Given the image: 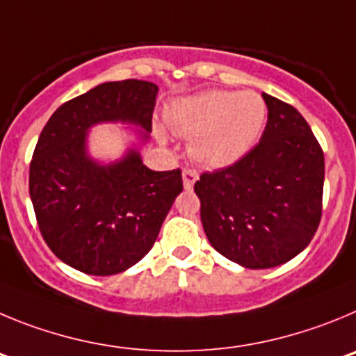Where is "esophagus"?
Listing matches in <instances>:
<instances>
[{
	"label": "esophagus",
	"instance_id": "esophagus-1",
	"mask_svg": "<svg viewBox=\"0 0 356 356\" xmlns=\"http://www.w3.org/2000/svg\"><path fill=\"white\" fill-rule=\"evenodd\" d=\"M197 179H198V174L195 170L182 172V184H184L186 190H191L195 182H197Z\"/></svg>",
	"mask_w": 356,
	"mask_h": 356
}]
</instances>
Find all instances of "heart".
Returning a JSON list of instances; mask_svg holds the SVG:
<instances>
[{
	"mask_svg": "<svg viewBox=\"0 0 356 356\" xmlns=\"http://www.w3.org/2000/svg\"><path fill=\"white\" fill-rule=\"evenodd\" d=\"M268 106L254 90H206L175 99L165 110V126L191 138L190 154L200 165L223 168L239 161L264 129ZM159 138L165 140L163 133Z\"/></svg>",
	"mask_w": 356,
	"mask_h": 356,
	"instance_id": "obj_1",
	"label": "heart"
}]
</instances>
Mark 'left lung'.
<instances>
[{"label": "left lung", "instance_id": "obj_1", "mask_svg": "<svg viewBox=\"0 0 356 356\" xmlns=\"http://www.w3.org/2000/svg\"><path fill=\"white\" fill-rule=\"evenodd\" d=\"M261 142L229 168L195 182L200 220L216 252L248 270H268L307 248L321 220L325 156L296 108L262 94Z\"/></svg>", "mask_w": 356, "mask_h": 356}]
</instances>
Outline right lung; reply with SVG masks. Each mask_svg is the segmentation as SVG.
I'll use <instances>...</instances> for the list:
<instances>
[{"label": "right lung", "mask_w": 356, "mask_h": 356, "mask_svg": "<svg viewBox=\"0 0 356 356\" xmlns=\"http://www.w3.org/2000/svg\"><path fill=\"white\" fill-rule=\"evenodd\" d=\"M158 92L140 79L101 83L62 104L40 133L30 197L44 241L74 270L108 277L142 261L182 191L181 170H150L142 159ZM99 123L134 126L118 160L91 156L88 138Z\"/></svg>", "instance_id": "right-lung-1"}]
</instances>
